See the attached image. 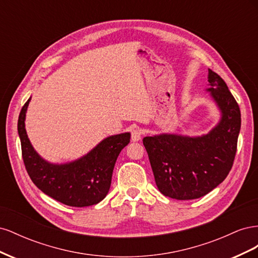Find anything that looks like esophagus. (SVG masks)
<instances>
[{
    "label": "esophagus",
    "mask_w": 258,
    "mask_h": 258,
    "mask_svg": "<svg viewBox=\"0 0 258 258\" xmlns=\"http://www.w3.org/2000/svg\"><path fill=\"white\" fill-rule=\"evenodd\" d=\"M142 138V131L140 129H132L131 130V140L134 142H138Z\"/></svg>",
    "instance_id": "34e87169"
}]
</instances>
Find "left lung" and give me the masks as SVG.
<instances>
[{
	"label": "left lung",
	"mask_w": 258,
	"mask_h": 258,
	"mask_svg": "<svg viewBox=\"0 0 258 258\" xmlns=\"http://www.w3.org/2000/svg\"><path fill=\"white\" fill-rule=\"evenodd\" d=\"M210 92L221 119L207 135L198 137L160 134L145 137L155 182L159 191L177 200L205 196L228 175L237 152L241 113L222 77L209 69Z\"/></svg>",
	"instance_id": "left-lung-1"
}]
</instances>
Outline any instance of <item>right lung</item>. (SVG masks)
<instances>
[{"instance_id": "right-lung-1", "label": "right lung", "mask_w": 258, "mask_h": 258, "mask_svg": "<svg viewBox=\"0 0 258 258\" xmlns=\"http://www.w3.org/2000/svg\"><path fill=\"white\" fill-rule=\"evenodd\" d=\"M31 97L18 118V135L27 172L47 196L70 207H89L103 200L110 190L115 162L130 142V132L107 137L83 157L67 163H51L42 158L26 131V114Z\"/></svg>"}]
</instances>
